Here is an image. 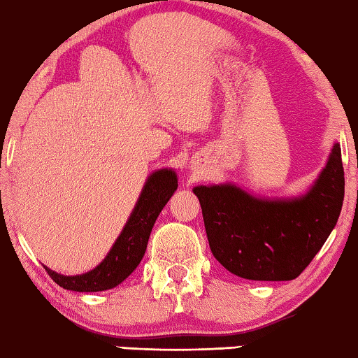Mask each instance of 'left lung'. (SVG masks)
<instances>
[{
	"instance_id": "1",
	"label": "left lung",
	"mask_w": 358,
	"mask_h": 358,
	"mask_svg": "<svg viewBox=\"0 0 358 358\" xmlns=\"http://www.w3.org/2000/svg\"><path fill=\"white\" fill-rule=\"evenodd\" d=\"M341 145L305 194L257 197L233 182L197 185L213 256L248 280H293L329 238L344 202Z\"/></svg>"
}]
</instances>
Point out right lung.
<instances>
[{
	"instance_id": "obj_1",
	"label": "right lung",
	"mask_w": 358,
	"mask_h": 358,
	"mask_svg": "<svg viewBox=\"0 0 358 358\" xmlns=\"http://www.w3.org/2000/svg\"><path fill=\"white\" fill-rule=\"evenodd\" d=\"M178 189L174 169H158L148 176L140 197L119 238L99 266L81 275H62L45 267L53 282L73 292H104L125 280L145 256L153 224Z\"/></svg>"
}]
</instances>
